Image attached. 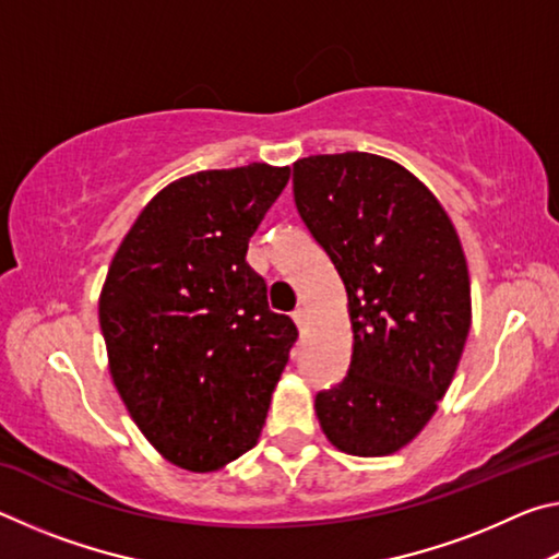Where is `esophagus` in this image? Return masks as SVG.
<instances>
[{
  "instance_id": "obj_1",
  "label": "esophagus",
  "mask_w": 559,
  "mask_h": 559,
  "mask_svg": "<svg viewBox=\"0 0 559 559\" xmlns=\"http://www.w3.org/2000/svg\"><path fill=\"white\" fill-rule=\"evenodd\" d=\"M293 323L298 325V330L302 333V330H306V325H308V313L302 308H298L296 313H293Z\"/></svg>"
}]
</instances>
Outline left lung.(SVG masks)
<instances>
[{"instance_id": "1", "label": "left lung", "mask_w": 559, "mask_h": 559, "mask_svg": "<svg viewBox=\"0 0 559 559\" xmlns=\"http://www.w3.org/2000/svg\"><path fill=\"white\" fill-rule=\"evenodd\" d=\"M293 194L343 278L353 325L347 377L316 396L320 429L349 456H390L439 409L466 345L456 226L419 177L372 153L296 159Z\"/></svg>"}]
</instances>
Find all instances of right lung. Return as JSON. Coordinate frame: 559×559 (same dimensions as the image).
Masks as SVG:
<instances>
[{"label":"right lung","instance_id":"1","mask_svg":"<svg viewBox=\"0 0 559 559\" xmlns=\"http://www.w3.org/2000/svg\"><path fill=\"white\" fill-rule=\"evenodd\" d=\"M290 167L179 177L145 204L98 298L112 384L159 456L192 473L257 447L298 330L269 310L249 239Z\"/></svg>","mask_w":559,"mask_h":559}]
</instances>
